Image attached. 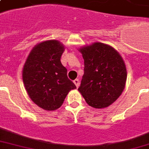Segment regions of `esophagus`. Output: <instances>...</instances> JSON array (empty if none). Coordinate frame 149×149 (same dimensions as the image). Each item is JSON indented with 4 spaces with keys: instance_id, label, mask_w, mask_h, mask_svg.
<instances>
[{
    "instance_id": "esophagus-1",
    "label": "esophagus",
    "mask_w": 149,
    "mask_h": 149,
    "mask_svg": "<svg viewBox=\"0 0 149 149\" xmlns=\"http://www.w3.org/2000/svg\"><path fill=\"white\" fill-rule=\"evenodd\" d=\"M73 83H74L75 85H76V87H79V79H76L75 80H73Z\"/></svg>"
}]
</instances>
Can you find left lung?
<instances>
[{"label": "left lung", "instance_id": "left-lung-1", "mask_svg": "<svg viewBox=\"0 0 149 149\" xmlns=\"http://www.w3.org/2000/svg\"><path fill=\"white\" fill-rule=\"evenodd\" d=\"M84 60L79 93L95 109L112 105L120 97L127 81V68L120 53L109 44L95 42L79 49Z\"/></svg>", "mask_w": 149, "mask_h": 149}]
</instances>
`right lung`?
<instances>
[{"label":"right lung","mask_w":149,"mask_h":149,"mask_svg":"<svg viewBox=\"0 0 149 149\" xmlns=\"http://www.w3.org/2000/svg\"><path fill=\"white\" fill-rule=\"evenodd\" d=\"M64 51V45L57 40L40 42L33 47L23 66L22 80L27 94L47 111L61 107L68 93L77 88L60 61Z\"/></svg>","instance_id":"right-lung-1"}]
</instances>
